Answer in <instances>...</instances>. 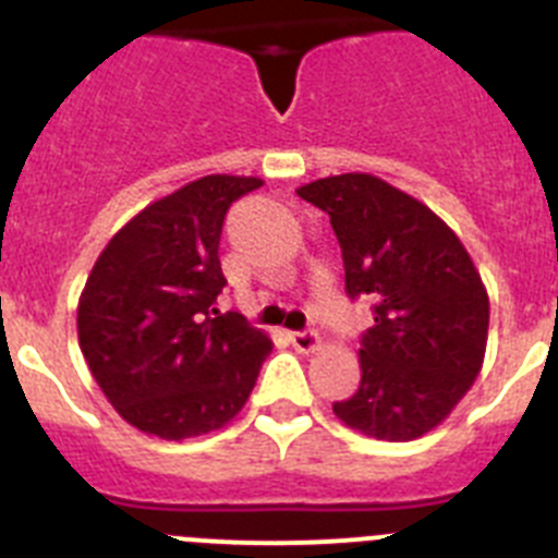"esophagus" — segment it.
Listing matches in <instances>:
<instances>
[{"mask_svg":"<svg viewBox=\"0 0 558 558\" xmlns=\"http://www.w3.org/2000/svg\"><path fill=\"white\" fill-rule=\"evenodd\" d=\"M288 340L293 343L295 352H302V354H310L318 349V332H313V329H304V332H288Z\"/></svg>","mask_w":558,"mask_h":558,"instance_id":"obj_1","label":"esophagus"}]
</instances>
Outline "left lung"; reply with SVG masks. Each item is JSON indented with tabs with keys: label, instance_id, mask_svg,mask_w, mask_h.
I'll return each mask as SVG.
<instances>
[{
	"label": "left lung",
	"instance_id": "left-lung-1",
	"mask_svg": "<svg viewBox=\"0 0 558 558\" xmlns=\"http://www.w3.org/2000/svg\"><path fill=\"white\" fill-rule=\"evenodd\" d=\"M329 215L347 293L372 299L360 338V386L335 416L383 441H411L450 416L475 383L489 295L456 231L408 192L368 172L299 186Z\"/></svg>",
	"mask_w": 558,
	"mask_h": 558
}]
</instances>
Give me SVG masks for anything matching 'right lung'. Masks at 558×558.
I'll list each match as a JSON object with an SVG mask.
<instances>
[{
    "label": "right lung",
    "instance_id": "add662e5",
    "mask_svg": "<svg viewBox=\"0 0 558 558\" xmlns=\"http://www.w3.org/2000/svg\"><path fill=\"white\" fill-rule=\"evenodd\" d=\"M263 186L206 175L128 220L97 256L77 304V340L128 425L167 441L229 425L254 391L270 338L215 310L226 288L229 206Z\"/></svg>",
    "mask_w": 558,
    "mask_h": 558
}]
</instances>
